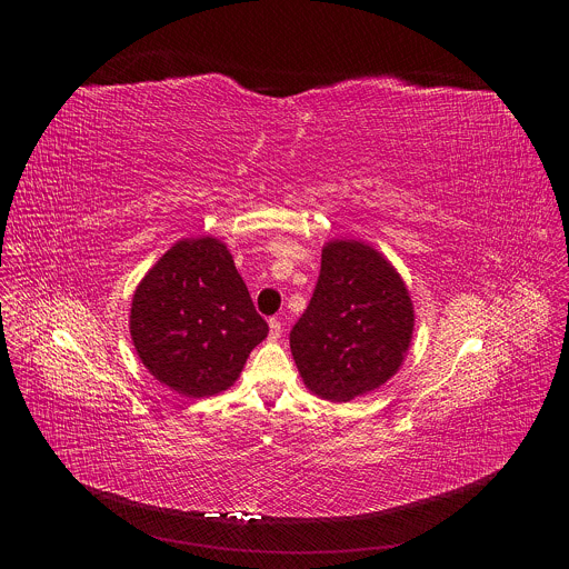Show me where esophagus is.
<instances>
[{
	"mask_svg": "<svg viewBox=\"0 0 569 569\" xmlns=\"http://www.w3.org/2000/svg\"><path fill=\"white\" fill-rule=\"evenodd\" d=\"M281 333H283V329H281V321L279 319H270V340L274 342V340H279L281 338Z\"/></svg>",
	"mask_w": 569,
	"mask_h": 569,
	"instance_id": "1",
	"label": "esophagus"
}]
</instances>
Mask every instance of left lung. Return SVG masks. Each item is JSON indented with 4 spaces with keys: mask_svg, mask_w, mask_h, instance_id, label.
<instances>
[{
    "mask_svg": "<svg viewBox=\"0 0 569 569\" xmlns=\"http://www.w3.org/2000/svg\"><path fill=\"white\" fill-rule=\"evenodd\" d=\"M415 303L398 270L373 246L336 238L321 248V270L290 351L308 391L349 402L385 385L410 351Z\"/></svg>",
    "mask_w": 569,
    "mask_h": 569,
    "instance_id": "8db88e82",
    "label": "left lung"
}]
</instances>
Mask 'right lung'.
<instances>
[{
    "label": "right lung",
    "instance_id": "obj_1",
    "mask_svg": "<svg viewBox=\"0 0 569 569\" xmlns=\"http://www.w3.org/2000/svg\"><path fill=\"white\" fill-rule=\"evenodd\" d=\"M130 338L141 365L173 391L202 398L229 389L268 338L231 252L213 236L182 238L139 281Z\"/></svg>",
    "mask_w": 569,
    "mask_h": 569
}]
</instances>
